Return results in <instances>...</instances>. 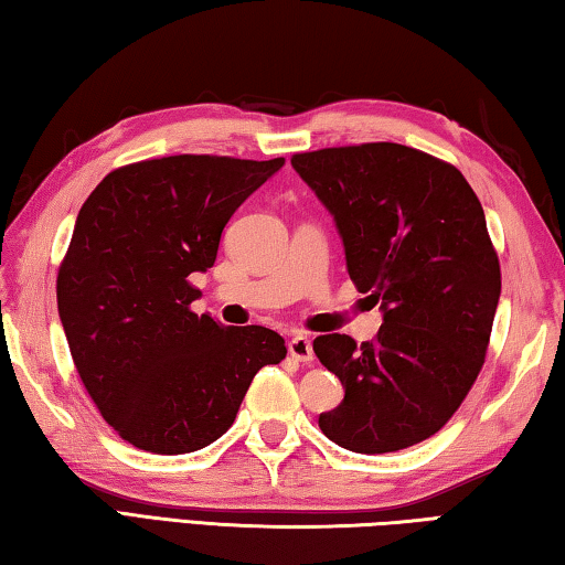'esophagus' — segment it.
Segmentation results:
<instances>
[{"label": "esophagus", "mask_w": 565, "mask_h": 565, "mask_svg": "<svg viewBox=\"0 0 565 565\" xmlns=\"http://www.w3.org/2000/svg\"><path fill=\"white\" fill-rule=\"evenodd\" d=\"M288 352H290V358L298 360V362H312L315 360L312 342L305 338V334H298V338H292L288 342Z\"/></svg>", "instance_id": "esophagus-1"}]
</instances>
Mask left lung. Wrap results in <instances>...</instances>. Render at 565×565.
Instances as JSON below:
<instances>
[{
    "label": "left lung",
    "instance_id": "8db88e82",
    "mask_svg": "<svg viewBox=\"0 0 565 565\" xmlns=\"http://www.w3.org/2000/svg\"><path fill=\"white\" fill-rule=\"evenodd\" d=\"M292 168L334 217L352 282L382 310L360 348L338 332L312 342L344 387L320 414L322 434L358 454L429 439L479 377L501 295L477 193L454 166L402 143L295 153Z\"/></svg>",
    "mask_w": 565,
    "mask_h": 565
}]
</instances>
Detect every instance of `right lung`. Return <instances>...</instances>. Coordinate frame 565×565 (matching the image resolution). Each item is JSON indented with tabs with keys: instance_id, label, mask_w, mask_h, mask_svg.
<instances>
[{
	"instance_id": "right-lung-1",
	"label": "right lung",
	"mask_w": 565,
	"mask_h": 565,
	"mask_svg": "<svg viewBox=\"0 0 565 565\" xmlns=\"http://www.w3.org/2000/svg\"><path fill=\"white\" fill-rule=\"evenodd\" d=\"M285 166L168 156L108 173L78 211L56 277L58 320L86 392L134 447L188 454L231 429L280 334L198 318L188 277L213 267L225 223Z\"/></svg>"
}]
</instances>
